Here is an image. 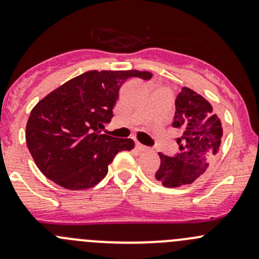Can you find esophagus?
<instances>
[{"label": "esophagus", "instance_id": "obj_1", "mask_svg": "<svg viewBox=\"0 0 259 259\" xmlns=\"http://www.w3.org/2000/svg\"><path fill=\"white\" fill-rule=\"evenodd\" d=\"M135 148L138 149V151H146V150H148V148H146L145 145L140 144V143H137V144H135Z\"/></svg>", "mask_w": 259, "mask_h": 259}]
</instances>
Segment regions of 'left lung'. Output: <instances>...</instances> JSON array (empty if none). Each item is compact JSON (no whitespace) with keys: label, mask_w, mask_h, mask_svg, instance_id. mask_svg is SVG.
<instances>
[{"label":"left lung","mask_w":259,"mask_h":259,"mask_svg":"<svg viewBox=\"0 0 259 259\" xmlns=\"http://www.w3.org/2000/svg\"><path fill=\"white\" fill-rule=\"evenodd\" d=\"M173 126L182 133L177 139L179 153H158L160 166L155 171V179L168 188L190 184L202 176L218 154L223 137L221 119L209 101L189 88H183L177 96Z\"/></svg>","instance_id":"left-lung-1"}]
</instances>
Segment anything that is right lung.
<instances>
[{
  "instance_id": "add662e5",
  "label": "right lung",
  "mask_w": 259,
  "mask_h": 259,
  "mask_svg": "<svg viewBox=\"0 0 259 259\" xmlns=\"http://www.w3.org/2000/svg\"><path fill=\"white\" fill-rule=\"evenodd\" d=\"M149 71L83 72L36 104L26 125V143L41 173L70 190L89 189L108 174L109 164L132 139L100 134L110 122L119 90L130 77L151 79Z\"/></svg>"
}]
</instances>
